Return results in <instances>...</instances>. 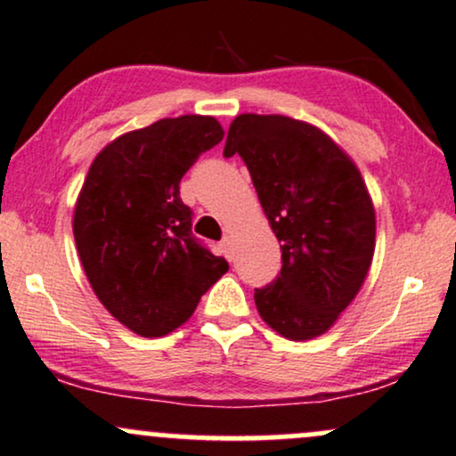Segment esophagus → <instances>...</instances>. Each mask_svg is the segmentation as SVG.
Returning <instances> with one entry per match:
<instances>
[{
  "label": "esophagus",
  "mask_w": 456,
  "mask_h": 456,
  "mask_svg": "<svg viewBox=\"0 0 456 456\" xmlns=\"http://www.w3.org/2000/svg\"><path fill=\"white\" fill-rule=\"evenodd\" d=\"M222 254L228 257V260H232V239L226 237L222 240Z\"/></svg>",
  "instance_id": "1"
}]
</instances>
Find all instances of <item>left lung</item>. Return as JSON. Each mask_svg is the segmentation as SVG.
<instances>
[{
    "instance_id": "1",
    "label": "left lung",
    "mask_w": 456,
    "mask_h": 456,
    "mask_svg": "<svg viewBox=\"0 0 456 456\" xmlns=\"http://www.w3.org/2000/svg\"><path fill=\"white\" fill-rule=\"evenodd\" d=\"M239 154L281 243V274L256 289L264 323L283 338H317L362 289L376 211L362 173L328 133L281 114H240L224 156Z\"/></svg>"
}]
</instances>
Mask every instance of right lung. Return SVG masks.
Instances as JSON below:
<instances>
[{
  "mask_svg": "<svg viewBox=\"0 0 456 456\" xmlns=\"http://www.w3.org/2000/svg\"><path fill=\"white\" fill-rule=\"evenodd\" d=\"M224 139L213 116L162 118L94 156L73 209V239L99 302L143 338L171 334L228 271L192 237L179 182Z\"/></svg>",
  "mask_w": 456,
  "mask_h": 456,
  "instance_id": "obj_1",
  "label": "right lung"
}]
</instances>
